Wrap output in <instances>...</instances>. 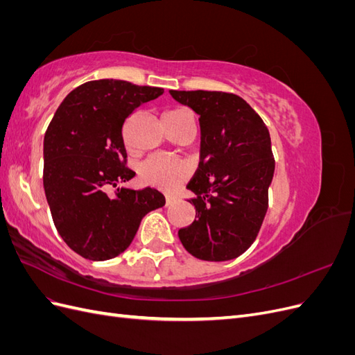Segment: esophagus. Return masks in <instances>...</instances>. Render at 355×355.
Listing matches in <instances>:
<instances>
[{
	"instance_id": "esophagus-1",
	"label": "esophagus",
	"mask_w": 355,
	"mask_h": 355,
	"mask_svg": "<svg viewBox=\"0 0 355 355\" xmlns=\"http://www.w3.org/2000/svg\"><path fill=\"white\" fill-rule=\"evenodd\" d=\"M173 201H175L173 197H168V196H167V197H166V206H170V204L173 202Z\"/></svg>"
}]
</instances>
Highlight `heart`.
<instances>
[{"label": "heart", "mask_w": 355, "mask_h": 355, "mask_svg": "<svg viewBox=\"0 0 355 355\" xmlns=\"http://www.w3.org/2000/svg\"><path fill=\"white\" fill-rule=\"evenodd\" d=\"M191 115L185 108H175L164 114V121L175 123L180 118ZM189 175V166L179 158L168 157L164 154H155L149 157L141 167V178L145 184L171 191L178 188Z\"/></svg>", "instance_id": "obj_1"}]
</instances>
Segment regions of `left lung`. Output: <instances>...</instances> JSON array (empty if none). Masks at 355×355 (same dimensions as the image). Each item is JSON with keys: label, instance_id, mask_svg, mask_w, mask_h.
Here are the masks:
<instances>
[{"label": "left lung", "instance_id": "obj_1", "mask_svg": "<svg viewBox=\"0 0 355 355\" xmlns=\"http://www.w3.org/2000/svg\"><path fill=\"white\" fill-rule=\"evenodd\" d=\"M200 115V164L188 189L196 220L179 230L185 249L202 261H231L256 240L268 210L275 161L262 118L240 96L170 90Z\"/></svg>", "mask_w": 355, "mask_h": 355}]
</instances>
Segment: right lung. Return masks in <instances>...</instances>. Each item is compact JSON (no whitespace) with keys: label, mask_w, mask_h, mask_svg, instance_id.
Wrapping results in <instances>:
<instances>
[{"label":"right lung","mask_w":355,"mask_h":355,"mask_svg":"<svg viewBox=\"0 0 355 355\" xmlns=\"http://www.w3.org/2000/svg\"><path fill=\"white\" fill-rule=\"evenodd\" d=\"M163 93L123 80L84 83L63 99L47 128L46 198L60 237L85 259L108 261L123 253L145 214L166 204L154 188L118 187L136 175L124 167V123ZM111 186L117 188L114 196L105 192Z\"/></svg>","instance_id":"1"}]
</instances>
